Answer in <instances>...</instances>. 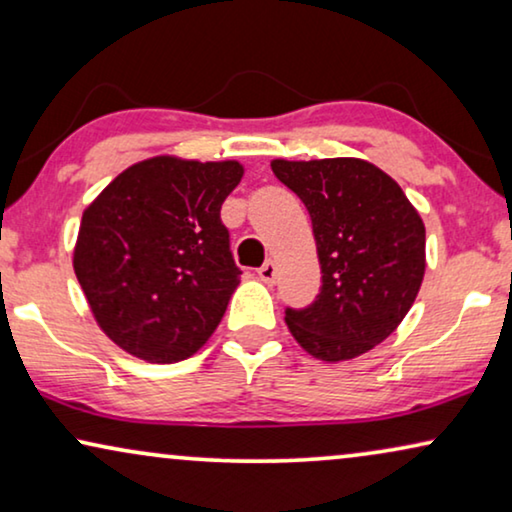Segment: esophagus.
I'll return each mask as SVG.
<instances>
[{
  "instance_id": "34e87169",
  "label": "esophagus",
  "mask_w": 512,
  "mask_h": 512,
  "mask_svg": "<svg viewBox=\"0 0 512 512\" xmlns=\"http://www.w3.org/2000/svg\"><path fill=\"white\" fill-rule=\"evenodd\" d=\"M258 277H261V282H265V284H275V279H277L275 261H265L261 268H258Z\"/></svg>"
}]
</instances>
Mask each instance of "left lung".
<instances>
[{"instance_id": "1", "label": "left lung", "mask_w": 512, "mask_h": 512, "mask_svg": "<svg viewBox=\"0 0 512 512\" xmlns=\"http://www.w3.org/2000/svg\"><path fill=\"white\" fill-rule=\"evenodd\" d=\"M270 167L305 202L321 265L317 300L286 310V326L314 359H356L387 340L415 303L426 270L422 216L368 160L275 158Z\"/></svg>"}]
</instances>
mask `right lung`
Segmentation results:
<instances>
[{
    "instance_id": "right-lung-1",
    "label": "right lung",
    "mask_w": 512,
    "mask_h": 512,
    "mask_svg": "<svg viewBox=\"0 0 512 512\" xmlns=\"http://www.w3.org/2000/svg\"><path fill=\"white\" fill-rule=\"evenodd\" d=\"M242 177L237 160L153 156L83 209L74 272L97 326L123 352L177 363L216 331L240 284L221 205Z\"/></svg>"
}]
</instances>
